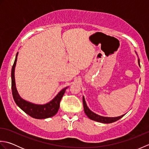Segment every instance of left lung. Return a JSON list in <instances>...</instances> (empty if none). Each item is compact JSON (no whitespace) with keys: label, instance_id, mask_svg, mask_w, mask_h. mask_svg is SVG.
<instances>
[{"label":"left lung","instance_id":"1","mask_svg":"<svg viewBox=\"0 0 149 149\" xmlns=\"http://www.w3.org/2000/svg\"><path fill=\"white\" fill-rule=\"evenodd\" d=\"M138 65L140 66V59H138ZM83 106H84V113H86V115L90 119L94 120V121H96L98 122H100V123H113L114 122H116L117 120H118L124 116L125 115H121L120 116H117V117H106V116H100L97 114L93 113V111L88 108V107L86 105V101H85L84 97H83Z\"/></svg>","mask_w":149,"mask_h":149}]
</instances>
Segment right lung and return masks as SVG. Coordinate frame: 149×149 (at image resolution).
Here are the masks:
<instances>
[{
  "instance_id": "1",
  "label": "right lung",
  "mask_w": 149,
  "mask_h": 149,
  "mask_svg": "<svg viewBox=\"0 0 149 149\" xmlns=\"http://www.w3.org/2000/svg\"><path fill=\"white\" fill-rule=\"evenodd\" d=\"M18 54V52L16 55L14 64L11 70V89L15 102L21 109L34 118L45 119L54 116L58 111L60 101L68 87L63 88L51 101L45 104H35L25 100L19 95L15 84V69L17 64Z\"/></svg>"
}]
</instances>
